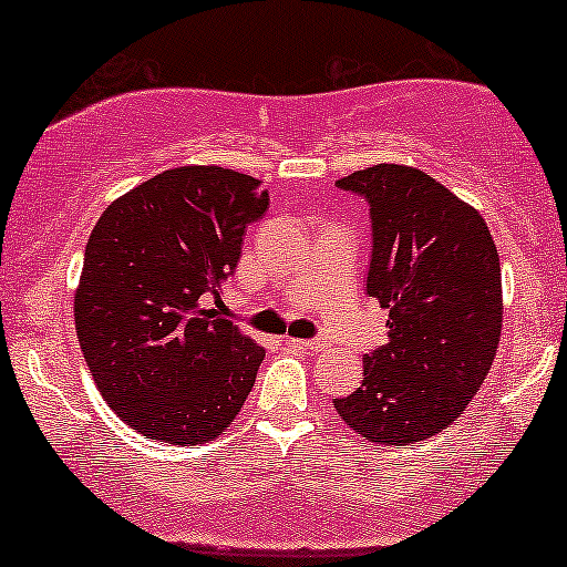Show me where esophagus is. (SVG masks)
Returning a JSON list of instances; mask_svg holds the SVG:
<instances>
[{"label":"esophagus","instance_id":"esophagus-1","mask_svg":"<svg viewBox=\"0 0 567 567\" xmlns=\"http://www.w3.org/2000/svg\"><path fill=\"white\" fill-rule=\"evenodd\" d=\"M292 343H296L298 349H303V351H322V349H324V340H319V338H311V340H292Z\"/></svg>","mask_w":567,"mask_h":567}]
</instances>
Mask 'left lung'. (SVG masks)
Listing matches in <instances>:
<instances>
[{"instance_id": "obj_1", "label": "left lung", "mask_w": 567, "mask_h": 567, "mask_svg": "<svg viewBox=\"0 0 567 567\" xmlns=\"http://www.w3.org/2000/svg\"><path fill=\"white\" fill-rule=\"evenodd\" d=\"M370 206L367 292L388 309V343L336 399L367 441L406 446L441 433L486 380L502 332V269L475 208L420 168L380 166L338 179Z\"/></svg>"}]
</instances>
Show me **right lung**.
Segmentation results:
<instances>
[{"mask_svg": "<svg viewBox=\"0 0 567 567\" xmlns=\"http://www.w3.org/2000/svg\"><path fill=\"white\" fill-rule=\"evenodd\" d=\"M269 189L182 166L111 203L86 243L76 332L102 399L153 441L203 443L237 417L266 351L218 306Z\"/></svg>", "mask_w": 567, "mask_h": 567, "instance_id": "add662e5", "label": "right lung"}]
</instances>
